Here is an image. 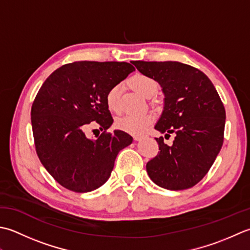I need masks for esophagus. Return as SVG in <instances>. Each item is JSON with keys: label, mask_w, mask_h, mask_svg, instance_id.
<instances>
[{"label": "esophagus", "mask_w": 250, "mask_h": 250, "mask_svg": "<svg viewBox=\"0 0 250 250\" xmlns=\"http://www.w3.org/2000/svg\"><path fill=\"white\" fill-rule=\"evenodd\" d=\"M132 137H134V139H135V140L139 141V140H141V139H142V137H144V136H141V135H134Z\"/></svg>", "instance_id": "esophagus-1"}]
</instances>
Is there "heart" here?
Returning a JSON list of instances; mask_svg holds the SVG:
<instances>
[{
  "label": "heart",
  "mask_w": 250,
  "mask_h": 250,
  "mask_svg": "<svg viewBox=\"0 0 250 250\" xmlns=\"http://www.w3.org/2000/svg\"><path fill=\"white\" fill-rule=\"evenodd\" d=\"M129 83L132 88L145 97L153 96L157 91V88H159V85H157L156 81L153 78L142 73H137L134 76H131ZM120 98L121 86H112L105 95V103L111 112L118 113L120 111ZM153 120V115L150 113L138 115L127 114L116 119L115 127L120 130L128 132V134H139L147 125H150Z\"/></svg>",
  "instance_id": "obj_1"
}]
</instances>
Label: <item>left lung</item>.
I'll return each mask as SVG.
<instances>
[{"label":"left lung","mask_w":250,"mask_h":250,"mask_svg":"<svg viewBox=\"0 0 250 250\" xmlns=\"http://www.w3.org/2000/svg\"><path fill=\"white\" fill-rule=\"evenodd\" d=\"M137 70L159 82L164 110L155 129L175 134L172 146L155 138L160 152L146 163L151 180L167 190H186L200 182L221 150L226 110L205 73L177 61H132Z\"/></svg>","instance_id":"1"}]
</instances>
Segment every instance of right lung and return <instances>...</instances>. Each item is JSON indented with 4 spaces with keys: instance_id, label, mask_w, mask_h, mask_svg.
I'll use <instances>...</instances> for the list:
<instances>
[{
    "instance_id": "1",
    "label": "right lung",
    "mask_w": 250,
    "mask_h": 250,
    "mask_svg": "<svg viewBox=\"0 0 250 250\" xmlns=\"http://www.w3.org/2000/svg\"><path fill=\"white\" fill-rule=\"evenodd\" d=\"M135 71L128 62L75 61L55 70L41 86L31 108L35 151L60 186L73 192L96 190L109 179L119 152L132 137L109 132L113 123L105 95ZM104 131L90 141L86 125Z\"/></svg>"
}]
</instances>
